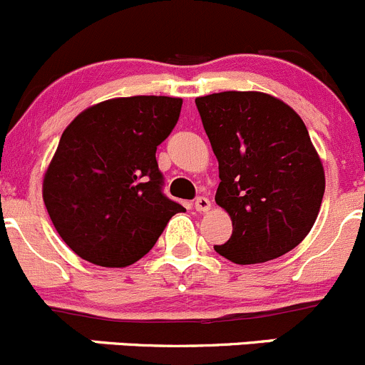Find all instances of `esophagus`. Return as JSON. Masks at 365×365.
<instances>
[{"label":"esophagus","mask_w":365,"mask_h":365,"mask_svg":"<svg viewBox=\"0 0 365 365\" xmlns=\"http://www.w3.org/2000/svg\"><path fill=\"white\" fill-rule=\"evenodd\" d=\"M195 209H197L198 212H207L209 209H211V200L205 197H198L197 200H195Z\"/></svg>","instance_id":"1"}]
</instances>
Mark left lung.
<instances>
[{"label": "left lung", "mask_w": 365, "mask_h": 365, "mask_svg": "<svg viewBox=\"0 0 365 365\" xmlns=\"http://www.w3.org/2000/svg\"><path fill=\"white\" fill-rule=\"evenodd\" d=\"M218 160L216 204L232 236L215 250L236 264H259L293 250L319 215L324 170L300 115L264 92L197 97Z\"/></svg>", "instance_id": "8db88e82"}]
</instances>
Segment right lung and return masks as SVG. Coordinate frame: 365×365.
<instances>
[{"label":"right lung","instance_id":"add662e5","mask_svg":"<svg viewBox=\"0 0 365 365\" xmlns=\"http://www.w3.org/2000/svg\"><path fill=\"white\" fill-rule=\"evenodd\" d=\"M181 106V97H117L86 108L65 128L42 197L56 232L81 259L104 268L133 264L184 211L161 193L156 161Z\"/></svg>","mask_w":365,"mask_h":365}]
</instances>
